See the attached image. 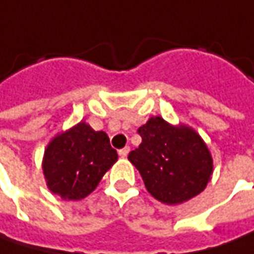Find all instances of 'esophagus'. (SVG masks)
Instances as JSON below:
<instances>
[{
  "label": "esophagus",
  "instance_id": "34e87169",
  "mask_svg": "<svg viewBox=\"0 0 254 254\" xmlns=\"http://www.w3.org/2000/svg\"><path fill=\"white\" fill-rule=\"evenodd\" d=\"M128 152H130V147H124V148H122V150L119 151V155H120L122 158H126V157L128 155Z\"/></svg>",
  "mask_w": 254,
  "mask_h": 254
}]
</instances>
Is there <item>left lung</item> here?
Segmentation results:
<instances>
[{
  "label": "left lung",
  "instance_id": "1",
  "mask_svg": "<svg viewBox=\"0 0 254 254\" xmlns=\"http://www.w3.org/2000/svg\"><path fill=\"white\" fill-rule=\"evenodd\" d=\"M142 141L128 154L147 190L165 205H180L199 195L213 172V160L203 138L187 124L150 117L138 128Z\"/></svg>",
  "mask_w": 254,
  "mask_h": 254
}]
</instances>
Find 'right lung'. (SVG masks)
Returning <instances> with one entry per match:
<instances>
[{
	"mask_svg": "<svg viewBox=\"0 0 254 254\" xmlns=\"http://www.w3.org/2000/svg\"><path fill=\"white\" fill-rule=\"evenodd\" d=\"M119 155L109 135L94 131L86 122L56 134L48 142L42 158L46 187L64 200L90 195Z\"/></svg>",
	"mask_w": 254,
	"mask_h": 254,
	"instance_id": "add662e5",
	"label": "right lung"
}]
</instances>
